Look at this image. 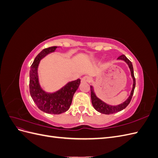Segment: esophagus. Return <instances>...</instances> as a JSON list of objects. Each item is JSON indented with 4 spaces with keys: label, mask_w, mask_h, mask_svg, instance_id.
I'll use <instances>...</instances> for the list:
<instances>
[{
    "label": "esophagus",
    "mask_w": 158,
    "mask_h": 158,
    "mask_svg": "<svg viewBox=\"0 0 158 158\" xmlns=\"http://www.w3.org/2000/svg\"><path fill=\"white\" fill-rule=\"evenodd\" d=\"M81 82H91V78L89 76H85L84 77H82V78L81 79Z\"/></svg>",
    "instance_id": "34e87169"
}]
</instances>
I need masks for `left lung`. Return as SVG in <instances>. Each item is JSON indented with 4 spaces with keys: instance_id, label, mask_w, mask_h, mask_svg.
I'll return each instance as SVG.
<instances>
[{
    "instance_id": "obj_1",
    "label": "left lung",
    "mask_w": 158,
    "mask_h": 158,
    "mask_svg": "<svg viewBox=\"0 0 158 158\" xmlns=\"http://www.w3.org/2000/svg\"><path fill=\"white\" fill-rule=\"evenodd\" d=\"M117 60H121L125 61V63L128 64L129 69L131 70V74L132 78L133 80V84H132V88L131 92V94L129 95V97L127 98L126 101L124 102L123 103L117 105V106H111V105H109L106 103H105L103 102L101 99H99L96 94H95L94 92V89L93 88L92 85H90V89H91V99H92V103L93 105V107L94 109L96 110L97 111L103 113V114H113V113H115L117 112H119L122 111L124 109H125L129 103L131 102L132 97L134 94V91H135V85H136V81H135V76H134V70H133V66L131 62L129 60L127 57L124 55H122L120 56H118L117 58Z\"/></svg>"
}]
</instances>
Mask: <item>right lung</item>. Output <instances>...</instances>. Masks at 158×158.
I'll return each instance as SVG.
<instances>
[{
    "instance_id": "obj_1",
    "label": "right lung",
    "mask_w": 158,
    "mask_h": 158,
    "mask_svg": "<svg viewBox=\"0 0 158 158\" xmlns=\"http://www.w3.org/2000/svg\"><path fill=\"white\" fill-rule=\"evenodd\" d=\"M58 47H51L41 51L35 58L30 70V92L33 102L41 111L49 114H58L68 111L76 91L78 88L80 80L68 82L63 87L54 92H47L41 86L38 66L40 60Z\"/></svg>"
}]
</instances>
